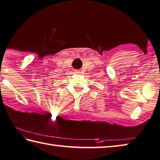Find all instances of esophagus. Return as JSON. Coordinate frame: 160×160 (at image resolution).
<instances>
[{
    "label": "esophagus",
    "instance_id": "1",
    "mask_svg": "<svg viewBox=\"0 0 160 160\" xmlns=\"http://www.w3.org/2000/svg\"><path fill=\"white\" fill-rule=\"evenodd\" d=\"M75 73H76V74H80V71H78V70H76V71H75Z\"/></svg>",
    "mask_w": 160,
    "mask_h": 160
}]
</instances>
